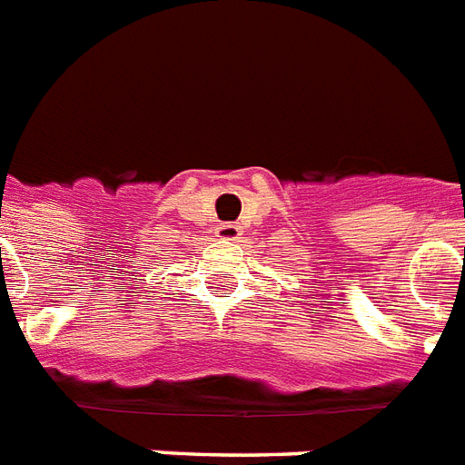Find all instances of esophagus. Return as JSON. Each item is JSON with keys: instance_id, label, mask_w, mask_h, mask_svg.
I'll list each match as a JSON object with an SVG mask.
<instances>
[{"instance_id": "esophagus-1", "label": "esophagus", "mask_w": 465, "mask_h": 465, "mask_svg": "<svg viewBox=\"0 0 465 465\" xmlns=\"http://www.w3.org/2000/svg\"><path fill=\"white\" fill-rule=\"evenodd\" d=\"M214 233H217V239L220 241H239L241 226L233 224V222H222V224L214 229Z\"/></svg>"}]
</instances>
